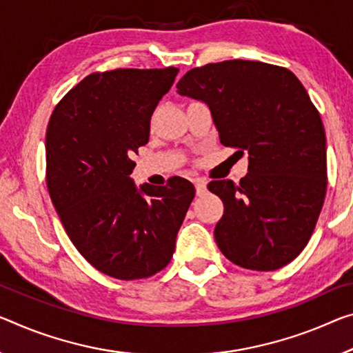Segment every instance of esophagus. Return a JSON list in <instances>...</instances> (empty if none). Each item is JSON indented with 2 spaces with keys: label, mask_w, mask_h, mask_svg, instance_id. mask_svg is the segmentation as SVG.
Masks as SVG:
<instances>
[{
  "label": "esophagus",
  "mask_w": 353,
  "mask_h": 353,
  "mask_svg": "<svg viewBox=\"0 0 353 353\" xmlns=\"http://www.w3.org/2000/svg\"><path fill=\"white\" fill-rule=\"evenodd\" d=\"M194 184H195V192H197V195H203L207 192V181H205L203 178H197V180L194 181Z\"/></svg>",
  "instance_id": "1"
}]
</instances>
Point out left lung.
Returning a JSON list of instances; mask_svg holds the SVG:
<instances>
[{
	"label": "left lung",
	"mask_w": 353,
	"mask_h": 353,
	"mask_svg": "<svg viewBox=\"0 0 353 353\" xmlns=\"http://www.w3.org/2000/svg\"><path fill=\"white\" fill-rule=\"evenodd\" d=\"M176 88L207 102L222 145L249 154L240 184L208 183L224 203L216 245L241 268L284 267L306 248L327 194L325 129L305 86L285 68L229 59L191 69Z\"/></svg>",
	"instance_id": "left-lung-1"
}]
</instances>
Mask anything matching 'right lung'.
Returning a JSON list of instances; mask_svg holds the SVG:
<instances>
[{
    "instance_id": "1",
    "label": "right lung",
    "mask_w": 353,
    "mask_h": 353,
    "mask_svg": "<svg viewBox=\"0 0 353 353\" xmlns=\"http://www.w3.org/2000/svg\"><path fill=\"white\" fill-rule=\"evenodd\" d=\"M178 69L93 72L53 108L46 134V181L69 240L88 263L121 281L164 270L195 189L181 176L167 186L129 178L150 120Z\"/></svg>"
}]
</instances>
